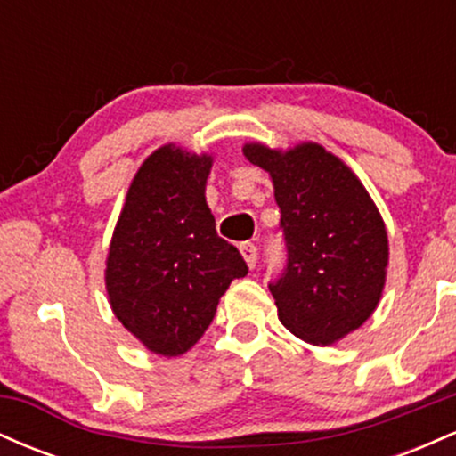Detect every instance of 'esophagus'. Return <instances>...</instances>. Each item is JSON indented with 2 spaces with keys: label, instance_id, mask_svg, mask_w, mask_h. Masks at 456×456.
I'll return each instance as SVG.
<instances>
[{
  "label": "esophagus",
  "instance_id": "34e87169",
  "mask_svg": "<svg viewBox=\"0 0 456 456\" xmlns=\"http://www.w3.org/2000/svg\"><path fill=\"white\" fill-rule=\"evenodd\" d=\"M240 253H242L246 265H248L250 270L257 265V246L250 244V242H242L240 244Z\"/></svg>",
  "mask_w": 456,
  "mask_h": 456
}]
</instances>
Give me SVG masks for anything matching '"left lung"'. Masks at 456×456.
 I'll use <instances>...</instances> for the list:
<instances>
[{
  "label": "left lung",
  "mask_w": 456,
  "mask_h": 456,
  "mask_svg": "<svg viewBox=\"0 0 456 456\" xmlns=\"http://www.w3.org/2000/svg\"><path fill=\"white\" fill-rule=\"evenodd\" d=\"M274 186L287 268L270 291L281 323L311 345L338 343L375 313L388 274V232L358 175L313 141L244 143Z\"/></svg>",
  "instance_id": "obj_1"
}]
</instances>
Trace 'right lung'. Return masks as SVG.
<instances>
[{
    "label": "right lung",
    "instance_id": "right-lung-1",
    "mask_svg": "<svg viewBox=\"0 0 456 456\" xmlns=\"http://www.w3.org/2000/svg\"><path fill=\"white\" fill-rule=\"evenodd\" d=\"M212 162L175 143L151 151L130 182L104 261L113 315L165 358L203 337L232 281L248 272L208 208Z\"/></svg>",
    "mask_w": 456,
    "mask_h": 456
}]
</instances>
